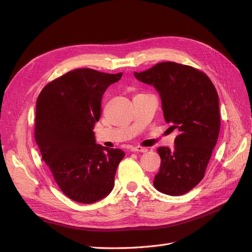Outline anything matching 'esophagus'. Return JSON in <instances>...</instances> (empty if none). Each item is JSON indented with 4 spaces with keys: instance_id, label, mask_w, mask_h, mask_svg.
Segmentation results:
<instances>
[{
    "instance_id": "34e87169",
    "label": "esophagus",
    "mask_w": 252,
    "mask_h": 252,
    "mask_svg": "<svg viewBox=\"0 0 252 252\" xmlns=\"http://www.w3.org/2000/svg\"><path fill=\"white\" fill-rule=\"evenodd\" d=\"M131 151H134V152H147L148 149L145 148V147H141V146H134L131 148Z\"/></svg>"
}]
</instances>
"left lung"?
<instances>
[{"instance_id":"left-lung-1","label":"left lung","mask_w":252,"mask_h":252,"mask_svg":"<svg viewBox=\"0 0 252 252\" xmlns=\"http://www.w3.org/2000/svg\"><path fill=\"white\" fill-rule=\"evenodd\" d=\"M134 77L157 89L166 123L179 131L172 149H158L161 166L154 186L168 195L184 194L203 180L219 138L217 90L204 72L174 62L158 63Z\"/></svg>"}]
</instances>
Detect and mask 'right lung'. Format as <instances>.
<instances>
[{"mask_svg": "<svg viewBox=\"0 0 252 252\" xmlns=\"http://www.w3.org/2000/svg\"><path fill=\"white\" fill-rule=\"evenodd\" d=\"M79 68L50 82L37 96L34 138L61 190L69 199L91 204L107 196L125 152L95 142L103 94L122 78Z\"/></svg>", "mask_w": 252, "mask_h": 252, "instance_id": "add662e5", "label": "right lung"}]
</instances>
